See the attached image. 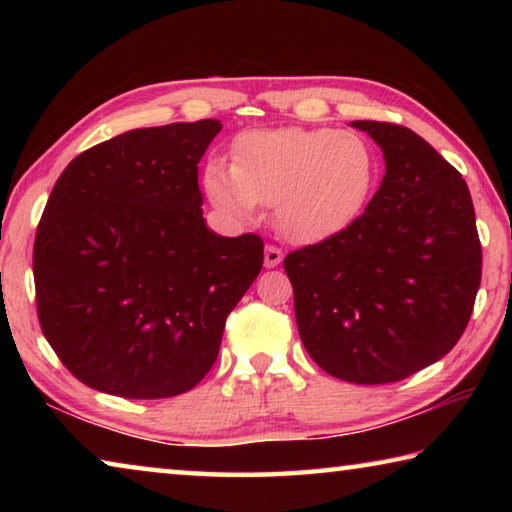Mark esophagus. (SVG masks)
Listing matches in <instances>:
<instances>
[{"label":"esophagus","mask_w":512,"mask_h":512,"mask_svg":"<svg viewBox=\"0 0 512 512\" xmlns=\"http://www.w3.org/2000/svg\"><path fill=\"white\" fill-rule=\"evenodd\" d=\"M282 259H284L282 248L271 246V244L266 246V250H264V266H266V268H275L277 264L282 262Z\"/></svg>","instance_id":"34e87169"}]
</instances>
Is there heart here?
I'll return each instance as SVG.
<instances>
[{"label": "heart", "mask_w": 512, "mask_h": 512, "mask_svg": "<svg viewBox=\"0 0 512 512\" xmlns=\"http://www.w3.org/2000/svg\"><path fill=\"white\" fill-rule=\"evenodd\" d=\"M232 167L205 164L210 203L235 219H250L259 205H275L277 230L298 244L336 235L357 219L377 183L372 144L336 128L246 131L230 149Z\"/></svg>", "instance_id": "obj_1"}]
</instances>
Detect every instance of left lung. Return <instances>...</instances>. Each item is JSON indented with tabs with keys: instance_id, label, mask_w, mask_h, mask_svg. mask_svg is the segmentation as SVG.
Wrapping results in <instances>:
<instances>
[{
	"instance_id": "8db88e82",
	"label": "left lung",
	"mask_w": 512,
	"mask_h": 512,
	"mask_svg": "<svg viewBox=\"0 0 512 512\" xmlns=\"http://www.w3.org/2000/svg\"><path fill=\"white\" fill-rule=\"evenodd\" d=\"M386 173L348 228L284 257L302 345L327 375L393 384L454 348L481 284L465 180L411 128L352 121Z\"/></svg>"
}]
</instances>
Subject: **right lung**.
I'll use <instances>...</instances> for the list:
<instances>
[{
    "instance_id": "add662e5",
    "label": "right lung",
    "mask_w": 512,
    "mask_h": 512,
    "mask_svg": "<svg viewBox=\"0 0 512 512\" xmlns=\"http://www.w3.org/2000/svg\"><path fill=\"white\" fill-rule=\"evenodd\" d=\"M221 121L135 128L67 164L33 244L42 334L94 391H192L225 318L262 271L264 241L205 225L198 162Z\"/></svg>"
}]
</instances>
